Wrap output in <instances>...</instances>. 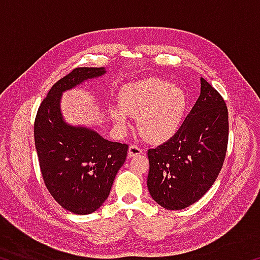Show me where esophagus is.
I'll use <instances>...</instances> for the list:
<instances>
[{"label":"esophagus","instance_id":"esophagus-1","mask_svg":"<svg viewBox=\"0 0 260 260\" xmlns=\"http://www.w3.org/2000/svg\"><path fill=\"white\" fill-rule=\"evenodd\" d=\"M143 152L142 149H141L138 144H132L128 149V157H133L136 155H141Z\"/></svg>","mask_w":260,"mask_h":260}]
</instances>
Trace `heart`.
Instances as JSON below:
<instances>
[{
    "instance_id": "1",
    "label": "heart",
    "mask_w": 260,
    "mask_h": 260,
    "mask_svg": "<svg viewBox=\"0 0 260 260\" xmlns=\"http://www.w3.org/2000/svg\"><path fill=\"white\" fill-rule=\"evenodd\" d=\"M187 95L181 88L159 78L129 83L121 88L119 104L109 112L118 128L129 125V116L138 117V127L151 142H162L177 133L187 111Z\"/></svg>"
}]
</instances>
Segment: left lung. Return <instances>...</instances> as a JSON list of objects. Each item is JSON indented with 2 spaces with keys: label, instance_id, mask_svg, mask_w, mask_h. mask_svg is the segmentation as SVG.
<instances>
[{
  "label": "left lung",
  "instance_id": "obj_1",
  "mask_svg": "<svg viewBox=\"0 0 260 260\" xmlns=\"http://www.w3.org/2000/svg\"><path fill=\"white\" fill-rule=\"evenodd\" d=\"M225 100L201 78V95L179 131L149 149L148 189L167 210H182L212 187L221 171L228 144Z\"/></svg>",
  "mask_w": 260,
  "mask_h": 260
}]
</instances>
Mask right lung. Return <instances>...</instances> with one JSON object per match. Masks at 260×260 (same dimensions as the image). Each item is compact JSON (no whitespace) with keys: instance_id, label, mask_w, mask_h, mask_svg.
I'll use <instances>...</instances> for the list:
<instances>
[{"instance_id":"obj_1","label":"right lung","mask_w":260,"mask_h":260,"mask_svg":"<svg viewBox=\"0 0 260 260\" xmlns=\"http://www.w3.org/2000/svg\"><path fill=\"white\" fill-rule=\"evenodd\" d=\"M104 73V68L72 70L51 87L34 121L43 181L57 203L76 214L93 213L104 203L128 150V144L111 142L86 127L70 126L61 117V93Z\"/></svg>"}]
</instances>
